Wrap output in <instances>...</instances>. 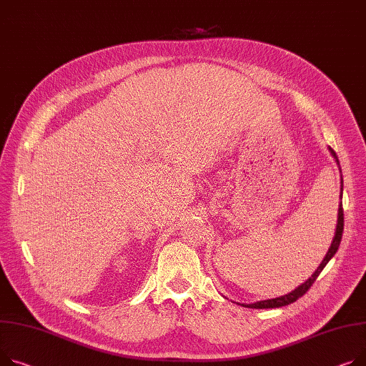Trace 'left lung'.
Segmentation results:
<instances>
[{
  "instance_id": "left-lung-1",
  "label": "left lung",
  "mask_w": 366,
  "mask_h": 366,
  "mask_svg": "<svg viewBox=\"0 0 366 366\" xmlns=\"http://www.w3.org/2000/svg\"><path fill=\"white\" fill-rule=\"evenodd\" d=\"M330 153L332 154V157L335 159L337 164H338V157L335 154V152L328 147ZM342 172V170H340ZM342 192H343V179H342ZM343 227H345V214H343V206L342 203H340L338 206V216H337V228H335V235L332 238V242H331V247L328 249L322 263L318 266V269H316L313 272V275L305 281L302 285H299L296 290L291 291V293L288 295H284L281 297H277V299H269V300H260V302H256V303H252V305H241V306H246V307H250V309H274V307H282V306H287V305H291L295 303L299 297H302L303 295L307 293V290L312 287V284L316 281V278L320 277V274L322 272L324 267L327 266V263L331 260V257L337 253L338 250V246H340V241H342V237H343Z\"/></svg>"
}]
</instances>
